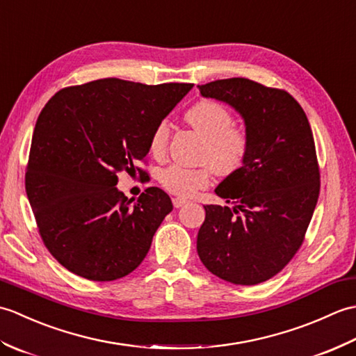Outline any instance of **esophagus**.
<instances>
[{"label":"esophagus","mask_w":356,"mask_h":356,"mask_svg":"<svg viewBox=\"0 0 356 356\" xmlns=\"http://www.w3.org/2000/svg\"><path fill=\"white\" fill-rule=\"evenodd\" d=\"M185 203H188V200H186V199H180V197H174V199H172V205H174V208H180V207H184Z\"/></svg>","instance_id":"34e87169"}]
</instances>
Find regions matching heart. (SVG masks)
Returning <instances> with one entry per match:
<instances>
[{
    "label": "heart",
    "mask_w": 356,
    "mask_h": 356,
    "mask_svg": "<svg viewBox=\"0 0 356 356\" xmlns=\"http://www.w3.org/2000/svg\"><path fill=\"white\" fill-rule=\"evenodd\" d=\"M185 120L197 131L205 145L202 148V161L208 162L216 172L231 174L237 171L248 154L246 134L232 127L231 113L214 101H200L185 113ZM170 127L161 122L149 138V151L154 156H162L168 145ZM209 166L185 168L171 165L161 172V184L166 191L191 197L209 184Z\"/></svg>",
    "instance_id": "obj_1"
}]
</instances>
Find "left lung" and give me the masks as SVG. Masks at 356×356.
<instances>
[{
  "label": "left lung",
  "mask_w": 356,
  "mask_h": 356,
  "mask_svg": "<svg viewBox=\"0 0 356 356\" xmlns=\"http://www.w3.org/2000/svg\"><path fill=\"white\" fill-rule=\"evenodd\" d=\"M199 90L241 116L248 154L216 188L232 207H203L207 216L197 254L225 282L259 284L278 274L298 251L318 200L320 170L311 125L284 90L246 78L218 79Z\"/></svg>",
  "instance_id": "left-lung-1"
}]
</instances>
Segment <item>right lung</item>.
<instances>
[{"label":"right lung","mask_w":356,"mask_h":356,"mask_svg":"<svg viewBox=\"0 0 356 356\" xmlns=\"http://www.w3.org/2000/svg\"><path fill=\"white\" fill-rule=\"evenodd\" d=\"M191 88L105 78L59 90L45 104L26 193L44 245L65 269L113 282L145 259L172 203L157 186L128 200L116 188L118 172H143L136 163L148 154L154 128Z\"/></svg>","instance_id":"obj_1"}]
</instances>
